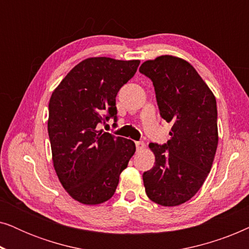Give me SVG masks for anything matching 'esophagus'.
<instances>
[{"mask_svg": "<svg viewBox=\"0 0 249 249\" xmlns=\"http://www.w3.org/2000/svg\"><path fill=\"white\" fill-rule=\"evenodd\" d=\"M136 147H137V151H142L145 147V142H136Z\"/></svg>", "mask_w": 249, "mask_h": 249, "instance_id": "1", "label": "esophagus"}]
</instances>
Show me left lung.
Segmentation results:
<instances>
[{
    "label": "left lung",
    "mask_w": 249,
    "mask_h": 249,
    "mask_svg": "<svg viewBox=\"0 0 249 249\" xmlns=\"http://www.w3.org/2000/svg\"><path fill=\"white\" fill-rule=\"evenodd\" d=\"M139 71L153 81L160 114L172 124L166 144L148 145L155 163L142 175L145 192L162 206L180 205L198 192L212 168L219 142L215 96L180 57L145 61Z\"/></svg>",
    "instance_id": "1"
}]
</instances>
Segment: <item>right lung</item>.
I'll return each mask as SVG.
<instances>
[{
  "label": "right lung",
  "mask_w": 249,
  "mask_h": 249,
  "mask_svg": "<svg viewBox=\"0 0 249 249\" xmlns=\"http://www.w3.org/2000/svg\"><path fill=\"white\" fill-rule=\"evenodd\" d=\"M141 63L88 57L63 78L49 103L47 130L61 185L73 199L97 205L114 195L119 177L135 154V142L97 130L113 118L115 97Z\"/></svg>",
  "instance_id": "obj_1"
}]
</instances>
